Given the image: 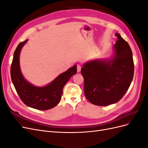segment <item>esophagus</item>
Returning a JSON list of instances; mask_svg holds the SVG:
<instances>
[{
  "label": "esophagus",
  "instance_id": "1",
  "mask_svg": "<svg viewBox=\"0 0 148 148\" xmlns=\"http://www.w3.org/2000/svg\"><path fill=\"white\" fill-rule=\"evenodd\" d=\"M81 69H82V66L80 65H77V72H79L80 71H81Z\"/></svg>",
  "mask_w": 148,
  "mask_h": 148
}]
</instances>
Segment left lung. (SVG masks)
Segmentation results:
<instances>
[{"instance_id": "obj_1", "label": "left lung", "mask_w": 148, "mask_h": 148, "mask_svg": "<svg viewBox=\"0 0 148 148\" xmlns=\"http://www.w3.org/2000/svg\"><path fill=\"white\" fill-rule=\"evenodd\" d=\"M114 56L110 60H94L82 68L84 92L92 104L106 106L119 102L128 89L134 75V63L128 42L115 33Z\"/></svg>"}]
</instances>
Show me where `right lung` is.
Segmentation results:
<instances>
[{
    "label": "right lung",
    "mask_w": 148,
    "mask_h": 148,
    "mask_svg": "<svg viewBox=\"0 0 148 148\" xmlns=\"http://www.w3.org/2000/svg\"><path fill=\"white\" fill-rule=\"evenodd\" d=\"M27 40L21 42L16 48L10 74L12 83L21 100L31 108L45 110L56 106L61 99L62 89L71 77L77 72V65H74L60 74L53 81L44 87H37L26 81L20 67V53Z\"/></svg>",
    "instance_id": "right-lung-1"
}]
</instances>
